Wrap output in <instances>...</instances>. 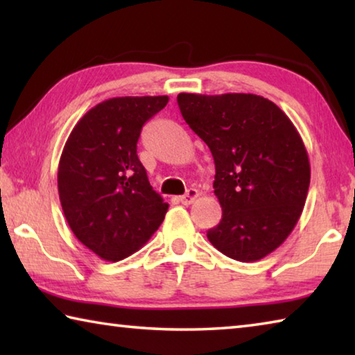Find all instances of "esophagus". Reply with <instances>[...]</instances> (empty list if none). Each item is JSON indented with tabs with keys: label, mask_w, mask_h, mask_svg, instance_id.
<instances>
[{
	"label": "esophagus",
	"mask_w": 355,
	"mask_h": 355,
	"mask_svg": "<svg viewBox=\"0 0 355 355\" xmlns=\"http://www.w3.org/2000/svg\"><path fill=\"white\" fill-rule=\"evenodd\" d=\"M197 197H199V191L194 189V188H189L188 192H186L184 196H180L178 200L183 203V205H191L192 202H194Z\"/></svg>",
	"instance_id": "34e87169"
}]
</instances>
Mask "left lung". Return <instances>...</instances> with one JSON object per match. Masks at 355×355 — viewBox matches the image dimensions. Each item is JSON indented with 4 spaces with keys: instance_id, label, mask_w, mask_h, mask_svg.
<instances>
[{
    "instance_id": "1",
    "label": "left lung",
    "mask_w": 355,
    "mask_h": 355,
    "mask_svg": "<svg viewBox=\"0 0 355 355\" xmlns=\"http://www.w3.org/2000/svg\"><path fill=\"white\" fill-rule=\"evenodd\" d=\"M189 128L211 150L222 219L207 236L238 261H257L285 241L302 214L310 161L302 137L271 100L254 94H178Z\"/></svg>"
}]
</instances>
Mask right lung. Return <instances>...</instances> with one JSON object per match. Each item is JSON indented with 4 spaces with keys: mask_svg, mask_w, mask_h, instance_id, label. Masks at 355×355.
I'll return each mask as SVG.
<instances>
[{
    "mask_svg": "<svg viewBox=\"0 0 355 355\" xmlns=\"http://www.w3.org/2000/svg\"><path fill=\"white\" fill-rule=\"evenodd\" d=\"M169 97H116L94 106L65 142L58 191L73 235L106 261L139 250L169 205L148 183L137 158L144 123Z\"/></svg>",
    "mask_w": 355,
    "mask_h": 355,
    "instance_id": "add662e5",
    "label": "right lung"
}]
</instances>
